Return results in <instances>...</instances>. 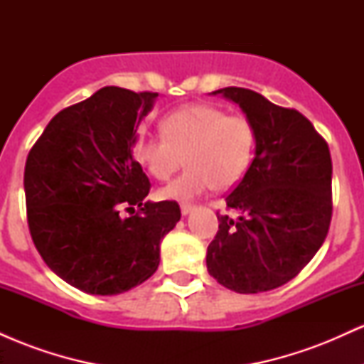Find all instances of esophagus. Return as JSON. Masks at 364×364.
<instances>
[{
    "label": "esophagus",
    "instance_id": "obj_1",
    "mask_svg": "<svg viewBox=\"0 0 364 364\" xmlns=\"http://www.w3.org/2000/svg\"><path fill=\"white\" fill-rule=\"evenodd\" d=\"M195 208L196 205H193V203H181V214L188 215L191 210H195Z\"/></svg>",
    "mask_w": 364,
    "mask_h": 364
}]
</instances>
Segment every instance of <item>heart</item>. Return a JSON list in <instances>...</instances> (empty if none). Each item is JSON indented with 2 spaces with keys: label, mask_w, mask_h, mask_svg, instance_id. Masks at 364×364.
Here are the masks:
<instances>
[{
  "label": "heart",
  "mask_w": 364,
  "mask_h": 364,
  "mask_svg": "<svg viewBox=\"0 0 364 364\" xmlns=\"http://www.w3.org/2000/svg\"><path fill=\"white\" fill-rule=\"evenodd\" d=\"M161 132L162 136H141L133 145V156L159 181H168L186 156V171L159 191L161 198L191 200L212 186L231 190L252 166L257 132L243 114L191 104L169 112Z\"/></svg>",
  "instance_id": "heart-1"
}]
</instances>
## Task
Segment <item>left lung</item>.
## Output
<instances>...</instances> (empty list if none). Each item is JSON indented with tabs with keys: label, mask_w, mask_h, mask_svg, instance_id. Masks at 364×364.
Instances as JSON below:
<instances>
[{
	"label": "left lung",
	"mask_w": 364,
	"mask_h": 364,
	"mask_svg": "<svg viewBox=\"0 0 364 364\" xmlns=\"http://www.w3.org/2000/svg\"><path fill=\"white\" fill-rule=\"evenodd\" d=\"M257 132L248 173L225 196L232 219L220 215L207 248V270L241 294L281 287L315 257L332 220V159L310 119L275 106L258 92L225 87Z\"/></svg>",
	"instance_id": "left-lung-1"
}]
</instances>
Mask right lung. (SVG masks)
Listing matches in <instances>:
<instances>
[{
    "label": "right lung",
    "mask_w": 364,
    "mask_h": 364,
    "mask_svg": "<svg viewBox=\"0 0 364 364\" xmlns=\"http://www.w3.org/2000/svg\"><path fill=\"white\" fill-rule=\"evenodd\" d=\"M157 95L104 87L58 112L25 162L37 252L89 294H121L147 281L161 262V240L181 217L174 200L145 202L150 181L133 157L136 128Z\"/></svg>",
    "instance_id": "right-lung-1"
}]
</instances>
